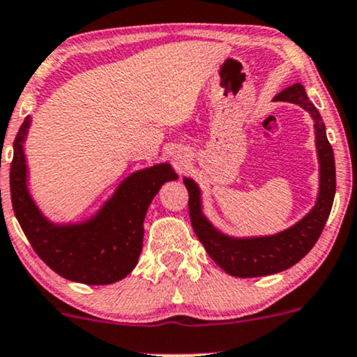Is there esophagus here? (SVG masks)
Here are the masks:
<instances>
[{"label":"esophagus","mask_w":357,"mask_h":357,"mask_svg":"<svg viewBox=\"0 0 357 357\" xmlns=\"http://www.w3.org/2000/svg\"><path fill=\"white\" fill-rule=\"evenodd\" d=\"M171 158H173L174 162H176V165H178V166H186V162H188V153H186V149H183V148H174L173 153H171Z\"/></svg>","instance_id":"esophagus-1"}]
</instances>
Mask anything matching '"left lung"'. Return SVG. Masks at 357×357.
I'll use <instances>...</instances> for the list:
<instances>
[{
  "mask_svg": "<svg viewBox=\"0 0 357 357\" xmlns=\"http://www.w3.org/2000/svg\"><path fill=\"white\" fill-rule=\"evenodd\" d=\"M273 101H286L301 106L314 121L316 153L319 162V190L316 203L306 216L293 226L274 234L233 236L214 226L206 216L203 191L192 178L184 176L183 183L190 192V216L192 229L211 259L236 278H259L291 268L311 251L328 221L336 195V165L323 118L309 101L303 84L296 83L282 89Z\"/></svg>",
  "mask_w": 357,
  "mask_h": 357,
  "instance_id": "1",
  "label": "left lung"
}]
</instances>
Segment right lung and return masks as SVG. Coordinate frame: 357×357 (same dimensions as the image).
Instances as JSON below:
<instances>
[{
  "mask_svg": "<svg viewBox=\"0 0 357 357\" xmlns=\"http://www.w3.org/2000/svg\"><path fill=\"white\" fill-rule=\"evenodd\" d=\"M31 118L21 124L13 144L11 203L21 229L36 255L59 276L100 286L121 281L136 268L143 249L144 218L149 204L178 173L169 162L132 171L108 199L81 221H53L29 191L24 143Z\"/></svg>",
  "mask_w": 357,
  "mask_h": 357,
  "instance_id": "right-lung-1",
  "label": "right lung"
}]
</instances>
